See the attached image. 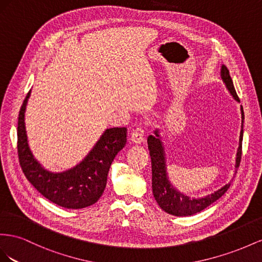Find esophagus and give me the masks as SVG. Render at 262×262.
<instances>
[{
    "label": "esophagus",
    "instance_id": "obj_1",
    "mask_svg": "<svg viewBox=\"0 0 262 262\" xmlns=\"http://www.w3.org/2000/svg\"><path fill=\"white\" fill-rule=\"evenodd\" d=\"M145 140V132L141 127H137L132 133V141L135 144H140Z\"/></svg>",
    "mask_w": 262,
    "mask_h": 262
}]
</instances>
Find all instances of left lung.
<instances>
[{"mask_svg": "<svg viewBox=\"0 0 262 262\" xmlns=\"http://www.w3.org/2000/svg\"><path fill=\"white\" fill-rule=\"evenodd\" d=\"M221 78L225 84L226 89L230 95L239 103V98L234 88L233 80L226 66L222 64L221 68ZM242 112V130L239 136V147L237 149L236 155V164L235 172H237V168L239 167L242 159V145L244 136V110L241 106ZM149 154L151 158V171H152V193L157 203L162 208L164 212L174 216H191L196 214L204 208L210 206L215 201L222 198L225 192L229 189L230 182L222 186L221 189L211 194H207L203 198H190L185 194L178 191L172 183L169 180V176L167 172V162L166 154H164V146L162 143V138L160 136V130L157 128L154 132V135H149L147 138Z\"/></svg>", "mask_w": 262, "mask_h": 262, "instance_id": "1", "label": "left lung"}]
</instances>
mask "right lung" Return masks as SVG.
I'll list each match as a JSON object with an SVG mask.
<instances>
[{
    "label": "right lung",
    "mask_w": 262,
    "mask_h": 262,
    "mask_svg": "<svg viewBox=\"0 0 262 262\" xmlns=\"http://www.w3.org/2000/svg\"><path fill=\"white\" fill-rule=\"evenodd\" d=\"M32 90L18 114L17 151L21 170L35 189L52 203L66 208H83L94 204L106 186L110 167L126 145V127L107 128L85 158L73 168L52 172L37 160L28 145L25 112Z\"/></svg>",
    "instance_id": "1"
}]
</instances>
